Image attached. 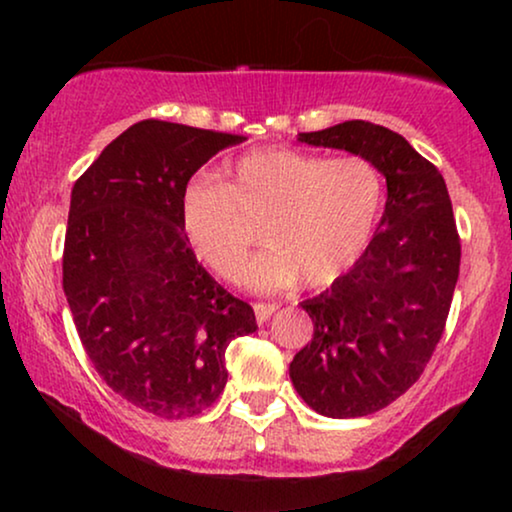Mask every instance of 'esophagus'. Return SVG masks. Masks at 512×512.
I'll return each mask as SVG.
<instances>
[{
	"mask_svg": "<svg viewBox=\"0 0 512 512\" xmlns=\"http://www.w3.org/2000/svg\"><path fill=\"white\" fill-rule=\"evenodd\" d=\"M277 303H256L254 305V312H256V319L258 324H263V321H268L272 317V312L277 310Z\"/></svg>",
	"mask_w": 512,
	"mask_h": 512,
	"instance_id": "34e87169",
	"label": "esophagus"
}]
</instances>
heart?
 <instances>
[{
    "instance_id": "heart-1",
    "label": "heart",
    "mask_w": 512,
    "mask_h": 512,
    "mask_svg": "<svg viewBox=\"0 0 512 512\" xmlns=\"http://www.w3.org/2000/svg\"><path fill=\"white\" fill-rule=\"evenodd\" d=\"M384 181L373 160L328 158L298 149H258L235 160L223 184L188 181L181 226L202 263L237 282L261 221L268 244L244 272L254 289L326 286L347 272L373 240Z\"/></svg>"
}]
</instances>
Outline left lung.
Wrapping results in <instances>:
<instances>
[{
	"mask_svg": "<svg viewBox=\"0 0 512 512\" xmlns=\"http://www.w3.org/2000/svg\"><path fill=\"white\" fill-rule=\"evenodd\" d=\"M300 142L373 160L387 179L380 226L352 270L305 300L312 342L291 361V382L319 415H373L424 373L450 314L461 242L443 174L398 132L347 121Z\"/></svg>",
	"mask_w": 512,
	"mask_h": 512,
	"instance_id": "8db88e82",
	"label": "left lung"
}]
</instances>
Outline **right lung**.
<instances>
[{
	"label": "right lung",
	"mask_w": 512,
	"mask_h": 512,
	"mask_svg": "<svg viewBox=\"0 0 512 512\" xmlns=\"http://www.w3.org/2000/svg\"><path fill=\"white\" fill-rule=\"evenodd\" d=\"M242 139L149 118L72 188L62 289L76 333L97 375L151 415L207 410L228 382V342L258 328L198 263L179 212L188 179Z\"/></svg>",
	"instance_id": "1"
}]
</instances>
